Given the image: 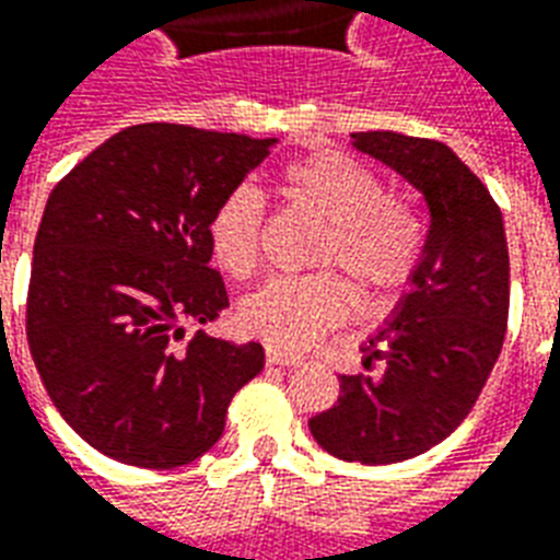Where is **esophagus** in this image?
Masks as SVG:
<instances>
[{"label": "esophagus", "instance_id": "34e87169", "mask_svg": "<svg viewBox=\"0 0 560 560\" xmlns=\"http://www.w3.org/2000/svg\"><path fill=\"white\" fill-rule=\"evenodd\" d=\"M267 364L270 366H299L302 364V358L290 355L284 349L279 347H267Z\"/></svg>", "mask_w": 560, "mask_h": 560}]
</instances>
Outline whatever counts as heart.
<instances>
[{"mask_svg":"<svg viewBox=\"0 0 560 560\" xmlns=\"http://www.w3.org/2000/svg\"><path fill=\"white\" fill-rule=\"evenodd\" d=\"M281 185L326 223L314 264L343 267L370 293H390L411 279L420 261L417 217L384 190L373 170L340 152H317L284 166ZM264 199L252 187H234L208 220L213 261L234 279H252L261 267ZM352 311V290L335 272L279 276L241 305L246 331L267 343L308 349Z\"/></svg>","mask_w":560,"mask_h":560,"instance_id":"heart-1","label":"heart"}]
</instances>
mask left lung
<instances>
[{
	"instance_id": "1",
	"label": "left lung",
	"mask_w": 560,
	"mask_h": 560,
	"mask_svg": "<svg viewBox=\"0 0 560 560\" xmlns=\"http://www.w3.org/2000/svg\"><path fill=\"white\" fill-rule=\"evenodd\" d=\"M352 147L382 161L429 205L420 261L384 328L370 337L382 375H340V396L311 417L326 452L355 464H399L450 438L472 411L508 328V243L502 211L446 143L358 131Z\"/></svg>"
}]
</instances>
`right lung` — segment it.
<instances>
[{"mask_svg": "<svg viewBox=\"0 0 560 560\" xmlns=\"http://www.w3.org/2000/svg\"><path fill=\"white\" fill-rule=\"evenodd\" d=\"M276 138L176 122L117 131L49 194L34 237L25 335L46 394L79 438L147 469L190 464L264 370L261 343L185 323L229 308L208 220Z\"/></svg>", "mask_w": 560, "mask_h": 560, "instance_id": "obj_1", "label": "right lung"}]
</instances>
